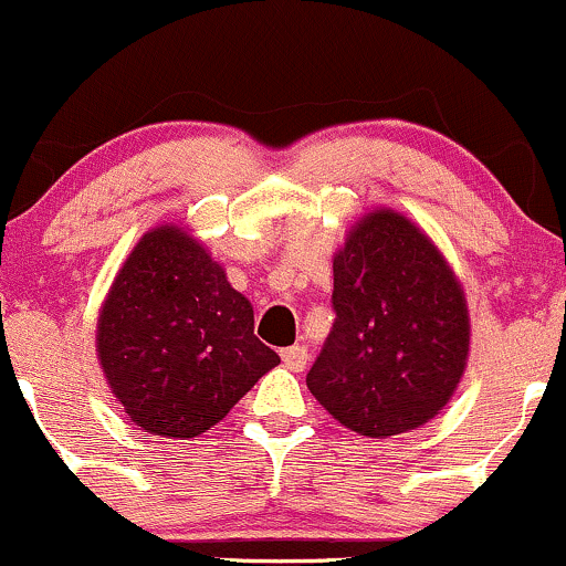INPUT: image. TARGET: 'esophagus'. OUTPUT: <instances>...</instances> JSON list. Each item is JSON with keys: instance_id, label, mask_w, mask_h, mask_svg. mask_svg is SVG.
Listing matches in <instances>:
<instances>
[{"instance_id": "1", "label": "esophagus", "mask_w": 566, "mask_h": 566, "mask_svg": "<svg viewBox=\"0 0 566 566\" xmlns=\"http://www.w3.org/2000/svg\"><path fill=\"white\" fill-rule=\"evenodd\" d=\"M281 358H283V366L289 368V371H302L304 366H307V347L304 345H291L281 350Z\"/></svg>"}]
</instances>
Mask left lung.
<instances>
[{"label":"left lung","mask_w":566,"mask_h":566,"mask_svg":"<svg viewBox=\"0 0 566 566\" xmlns=\"http://www.w3.org/2000/svg\"><path fill=\"white\" fill-rule=\"evenodd\" d=\"M334 328L307 387L345 428L387 438L430 422L471 353V315L452 264L403 213L374 208L334 253Z\"/></svg>","instance_id":"1"}]
</instances>
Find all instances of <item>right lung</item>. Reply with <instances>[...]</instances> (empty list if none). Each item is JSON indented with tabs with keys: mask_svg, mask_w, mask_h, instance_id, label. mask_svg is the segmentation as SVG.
<instances>
[{
	"mask_svg": "<svg viewBox=\"0 0 566 566\" xmlns=\"http://www.w3.org/2000/svg\"><path fill=\"white\" fill-rule=\"evenodd\" d=\"M104 379L138 430L195 438L270 368L253 307L192 232L160 224L133 245L95 323Z\"/></svg>",
	"mask_w": 566,
	"mask_h": 566,
	"instance_id": "right-lung-1",
	"label": "right lung"
}]
</instances>
